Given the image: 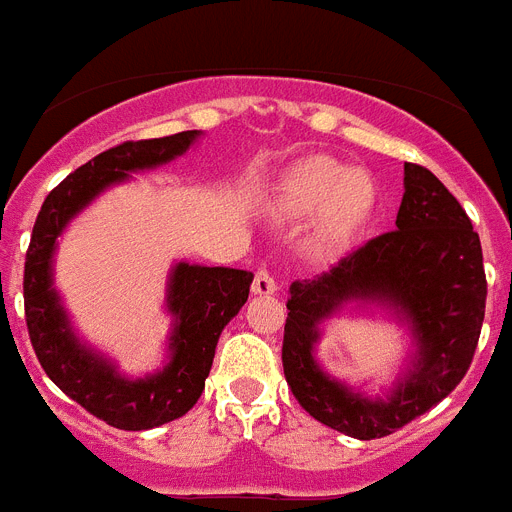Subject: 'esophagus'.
<instances>
[{"mask_svg":"<svg viewBox=\"0 0 512 512\" xmlns=\"http://www.w3.org/2000/svg\"><path fill=\"white\" fill-rule=\"evenodd\" d=\"M278 291V283L276 278L270 276L268 268H257L255 273V281H252V294H260V296H270Z\"/></svg>","mask_w":512,"mask_h":512,"instance_id":"34e87169","label":"esophagus"}]
</instances>
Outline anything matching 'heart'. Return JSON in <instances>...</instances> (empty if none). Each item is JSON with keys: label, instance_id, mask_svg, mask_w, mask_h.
Returning a JSON list of instances; mask_svg holds the SVG:
<instances>
[{"label": "heart", "instance_id": "obj_1", "mask_svg": "<svg viewBox=\"0 0 512 512\" xmlns=\"http://www.w3.org/2000/svg\"><path fill=\"white\" fill-rule=\"evenodd\" d=\"M372 192L349 166L336 161H309L286 179L276 210L291 221H317L328 216L333 234H349L362 221Z\"/></svg>", "mask_w": 512, "mask_h": 512}]
</instances>
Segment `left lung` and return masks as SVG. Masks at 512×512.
I'll return each mask as SVG.
<instances>
[{"mask_svg": "<svg viewBox=\"0 0 512 512\" xmlns=\"http://www.w3.org/2000/svg\"><path fill=\"white\" fill-rule=\"evenodd\" d=\"M395 229L356 247L338 265L291 283L283 325V375L309 416L356 440L393 435L445 398L471 367L487 304L482 242L466 210L435 174L403 166ZM346 298L398 306L415 325L420 359L388 402H369L319 372L316 322Z\"/></svg>", "mask_w": 512, "mask_h": 512, "instance_id": "left-lung-1", "label": "left lung"}]
</instances>
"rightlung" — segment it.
<instances>
[{"label": "right lung", "mask_w": 512, "mask_h": 512, "mask_svg": "<svg viewBox=\"0 0 512 512\" xmlns=\"http://www.w3.org/2000/svg\"><path fill=\"white\" fill-rule=\"evenodd\" d=\"M195 135L197 130L127 140L90 158L46 195L25 252V325L38 362L62 393L117 429H153L195 406L216 356L218 336L247 302L252 273L176 265L169 289V309L176 315L171 362L158 375L132 382L75 341L59 296L51 289V252L59 231L103 187L127 179V171L171 161L190 148Z\"/></svg>", "instance_id": "obj_1"}]
</instances>
